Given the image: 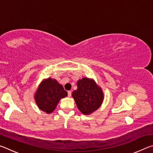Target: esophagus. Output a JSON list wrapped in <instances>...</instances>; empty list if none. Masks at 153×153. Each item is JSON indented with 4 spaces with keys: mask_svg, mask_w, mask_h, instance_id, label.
Masks as SVG:
<instances>
[{
    "mask_svg": "<svg viewBox=\"0 0 153 153\" xmlns=\"http://www.w3.org/2000/svg\"><path fill=\"white\" fill-rule=\"evenodd\" d=\"M67 95H68L69 97H70L71 96V91H68L67 92Z\"/></svg>",
    "mask_w": 153,
    "mask_h": 153,
    "instance_id": "1",
    "label": "esophagus"
}]
</instances>
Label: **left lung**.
<instances>
[{"label":"left lung","mask_w":153,"mask_h":153,"mask_svg":"<svg viewBox=\"0 0 153 153\" xmlns=\"http://www.w3.org/2000/svg\"><path fill=\"white\" fill-rule=\"evenodd\" d=\"M77 89L72 92V97L79 110L89 115L100 107L103 100V93L93 79L84 77L77 83Z\"/></svg>","instance_id":"1"}]
</instances>
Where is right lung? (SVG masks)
<instances>
[{
	"label": "right lung",
	"instance_id": "1",
	"mask_svg": "<svg viewBox=\"0 0 153 153\" xmlns=\"http://www.w3.org/2000/svg\"><path fill=\"white\" fill-rule=\"evenodd\" d=\"M67 95L66 90L56 80L48 78L44 80L38 87L35 100L40 109L50 113L55 110L61 98Z\"/></svg>",
	"mask_w": 153,
	"mask_h": 153
}]
</instances>
